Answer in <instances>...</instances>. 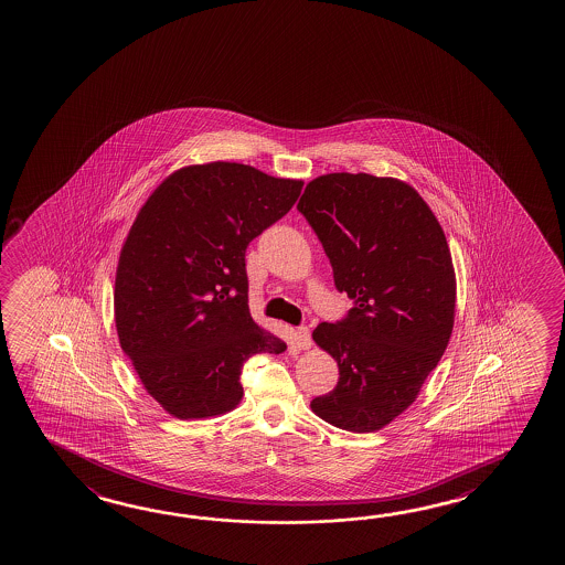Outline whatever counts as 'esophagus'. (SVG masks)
Listing matches in <instances>:
<instances>
[{"label": "esophagus", "mask_w": 565, "mask_h": 565, "mask_svg": "<svg viewBox=\"0 0 565 565\" xmlns=\"http://www.w3.org/2000/svg\"><path fill=\"white\" fill-rule=\"evenodd\" d=\"M294 342H296L297 349L307 351V349L311 347V333H309V329H307V327H297L296 331H294Z\"/></svg>", "instance_id": "34e87169"}]
</instances>
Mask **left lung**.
<instances>
[{
  "mask_svg": "<svg viewBox=\"0 0 565 565\" xmlns=\"http://www.w3.org/2000/svg\"><path fill=\"white\" fill-rule=\"evenodd\" d=\"M297 211L354 301L313 341L339 366L315 416L354 434L379 431L416 402L441 361L455 323L457 279L444 228L416 189L394 177L329 173L313 179Z\"/></svg>",
  "mask_w": 565,
  "mask_h": 565,
  "instance_id": "8db88e82",
  "label": "left lung"
}]
</instances>
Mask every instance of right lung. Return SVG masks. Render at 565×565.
<instances>
[{
  "label": "right lung",
  "instance_id": "1",
  "mask_svg": "<svg viewBox=\"0 0 565 565\" xmlns=\"http://www.w3.org/2000/svg\"><path fill=\"white\" fill-rule=\"evenodd\" d=\"M301 186L211 161L177 169L139 209L116 268L114 319L121 351L167 414H228L244 396L242 364L286 351L252 319L244 254Z\"/></svg>",
  "mask_w": 565,
  "mask_h": 565
}]
</instances>
